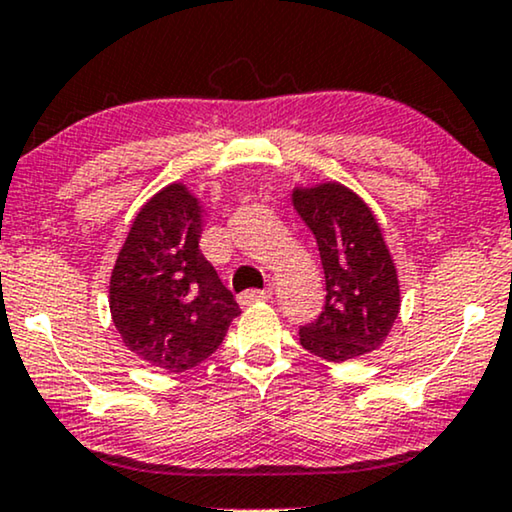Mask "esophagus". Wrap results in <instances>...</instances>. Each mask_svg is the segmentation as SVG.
<instances>
[{
	"instance_id": "esophagus-1",
	"label": "esophagus",
	"mask_w": 512,
	"mask_h": 512,
	"mask_svg": "<svg viewBox=\"0 0 512 512\" xmlns=\"http://www.w3.org/2000/svg\"><path fill=\"white\" fill-rule=\"evenodd\" d=\"M270 298H272L270 289H265V291L251 289V291H244V294H240V305H254L261 301H270Z\"/></svg>"
}]
</instances>
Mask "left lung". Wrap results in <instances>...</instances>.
I'll return each mask as SVG.
<instances>
[{"instance_id":"left-lung-1","label":"left lung","mask_w":512,"mask_h":512,"mask_svg":"<svg viewBox=\"0 0 512 512\" xmlns=\"http://www.w3.org/2000/svg\"><path fill=\"white\" fill-rule=\"evenodd\" d=\"M291 204L320 249L327 303L298 331L301 345L327 362L381 348L400 315V280L369 204L343 183L296 185Z\"/></svg>"}]
</instances>
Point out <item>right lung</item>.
<instances>
[{"instance_id": "obj_1", "label": "right lung", "mask_w": 512, "mask_h": 512, "mask_svg": "<svg viewBox=\"0 0 512 512\" xmlns=\"http://www.w3.org/2000/svg\"><path fill=\"white\" fill-rule=\"evenodd\" d=\"M202 214L185 183L155 192L126 232L110 275V315L124 345L171 374L214 355L242 313L199 251Z\"/></svg>"}]
</instances>
